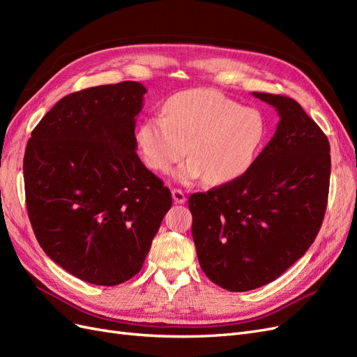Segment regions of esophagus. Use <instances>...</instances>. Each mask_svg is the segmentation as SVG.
Wrapping results in <instances>:
<instances>
[{
  "mask_svg": "<svg viewBox=\"0 0 357 357\" xmlns=\"http://www.w3.org/2000/svg\"><path fill=\"white\" fill-rule=\"evenodd\" d=\"M171 193H172V199H174L176 204H185L186 202V195H185V192H183V190L172 189Z\"/></svg>",
  "mask_w": 357,
  "mask_h": 357,
  "instance_id": "1",
  "label": "esophagus"
}]
</instances>
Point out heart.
<instances>
[{"label": "heart", "mask_w": 357, "mask_h": 357, "mask_svg": "<svg viewBox=\"0 0 357 357\" xmlns=\"http://www.w3.org/2000/svg\"><path fill=\"white\" fill-rule=\"evenodd\" d=\"M266 137L262 113L241 107L214 89L183 91L162 105V116H147L138 125L135 143L144 165L168 172L189 155L176 177L202 178L225 185L252 168Z\"/></svg>", "instance_id": "1"}]
</instances>
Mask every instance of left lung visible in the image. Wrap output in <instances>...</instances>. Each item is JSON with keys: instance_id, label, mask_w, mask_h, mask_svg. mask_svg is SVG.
Listing matches in <instances>:
<instances>
[{"instance_id": "8db88e82", "label": "left lung", "mask_w": 357, "mask_h": 357, "mask_svg": "<svg viewBox=\"0 0 357 357\" xmlns=\"http://www.w3.org/2000/svg\"><path fill=\"white\" fill-rule=\"evenodd\" d=\"M253 95L282 117L271 142L244 176L189 197L201 269L231 291L271 283L294 265L316 240L329 195L325 132L294 98Z\"/></svg>"}]
</instances>
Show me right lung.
Instances as JSON below:
<instances>
[{
  "label": "right lung",
  "instance_id": "add662e5",
  "mask_svg": "<svg viewBox=\"0 0 357 357\" xmlns=\"http://www.w3.org/2000/svg\"><path fill=\"white\" fill-rule=\"evenodd\" d=\"M146 88L73 92L32 129L24 156L28 218L43 250L83 282L116 286L142 269L171 192L135 149Z\"/></svg>",
  "mask_w": 357,
  "mask_h": 357
}]
</instances>
